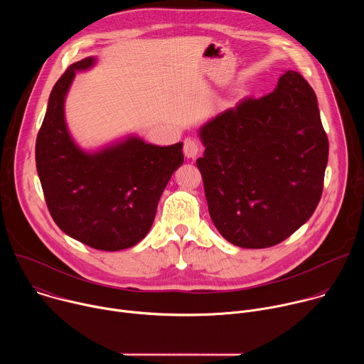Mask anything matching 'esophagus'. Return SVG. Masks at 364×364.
<instances>
[{"label":"esophagus","instance_id":"1","mask_svg":"<svg viewBox=\"0 0 364 364\" xmlns=\"http://www.w3.org/2000/svg\"><path fill=\"white\" fill-rule=\"evenodd\" d=\"M183 151H184V155H186L187 159H196L198 151H200L197 141L193 139V138H187V139L184 141V148H183Z\"/></svg>","mask_w":364,"mask_h":364}]
</instances>
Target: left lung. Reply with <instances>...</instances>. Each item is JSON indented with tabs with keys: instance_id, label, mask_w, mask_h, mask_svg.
I'll list each match as a JSON object with an SVG mask.
<instances>
[{
	"instance_id": "left-lung-1",
	"label": "left lung",
	"mask_w": 364,
	"mask_h": 364,
	"mask_svg": "<svg viewBox=\"0 0 364 364\" xmlns=\"http://www.w3.org/2000/svg\"><path fill=\"white\" fill-rule=\"evenodd\" d=\"M196 164L219 233L246 249L281 243L317 209L328 161V138L317 96L287 70L277 89L243 99L198 129Z\"/></svg>"
}]
</instances>
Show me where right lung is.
<instances>
[{
  "label": "right lung",
  "instance_id": "add662e5",
  "mask_svg": "<svg viewBox=\"0 0 364 364\" xmlns=\"http://www.w3.org/2000/svg\"><path fill=\"white\" fill-rule=\"evenodd\" d=\"M90 56L68 68L50 93L36 141V167L48 212L68 236L99 250L135 246L149 232L160 197L183 164V142L160 146L135 134L96 149L72 136L65 102Z\"/></svg>",
  "mask_w": 364,
  "mask_h": 364
}]
</instances>
